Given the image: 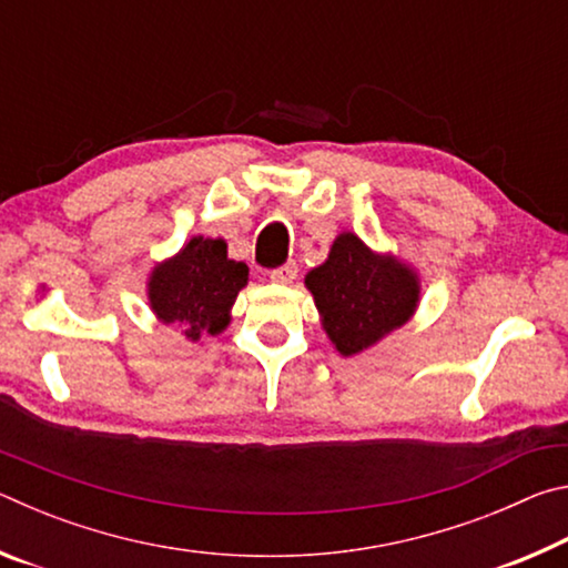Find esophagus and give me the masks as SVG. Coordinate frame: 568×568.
I'll return each mask as SVG.
<instances>
[{"label":"esophagus","mask_w":568,"mask_h":568,"mask_svg":"<svg viewBox=\"0 0 568 568\" xmlns=\"http://www.w3.org/2000/svg\"><path fill=\"white\" fill-rule=\"evenodd\" d=\"M297 277V265L295 263H285L281 267H275V271H271V281L277 283V285H291Z\"/></svg>","instance_id":"obj_1"}]
</instances>
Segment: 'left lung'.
<instances>
[{
  "mask_svg": "<svg viewBox=\"0 0 568 568\" xmlns=\"http://www.w3.org/2000/svg\"><path fill=\"white\" fill-rule=\"evenodd\" d=\"M323 331L341 355H358L410 321L420 283L410 265L381 255L355 233H341L328 261L305 275Z\"/></svg>",
  "mask_w": 568,
  "mask_h": 568,
  "instance_id": "obj_1",
  "label": "left lung"
}]
</instances>
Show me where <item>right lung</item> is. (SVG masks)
Masks as SVG:
<instances>
[{"mask_svg": "<svg viewBox=\"0 0 568 568\" xmlns=\"http://www.w3.org/2000/svg\"><path fill=\"white\" fill-rule=\"evenodd\" d=\"M247 285V265L230 261L227 243L195 235L178 255L155 265L148 281V301L158 321L178 323L187 341L227 328L230 307Z\"/></svg>", "mask_w": 568, "mask_h": 568, "instance_id": "1", "label": "right lung"}]
</instances>
